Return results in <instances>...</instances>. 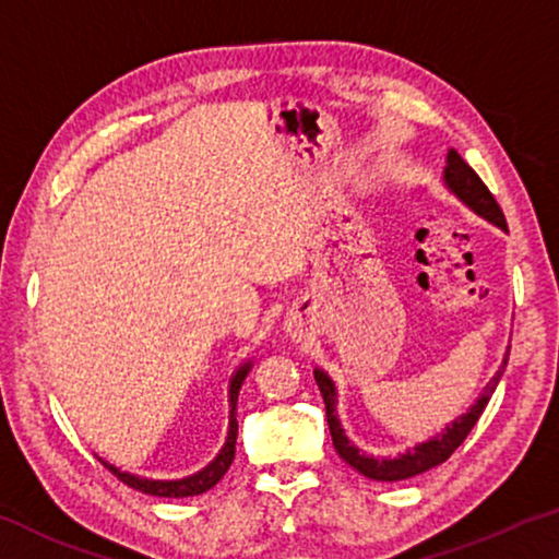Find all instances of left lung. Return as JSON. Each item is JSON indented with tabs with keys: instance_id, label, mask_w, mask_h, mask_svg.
<instances>
[{
	"instance_id": "1",
	"label": "left lung",
	"mask_w": 559,
	"mask_h": 559,
	"mask_svg": "<svg viewBox=\"0 0 559 559\" xmlns=\"http://www.w3.org/2000/svg\"><path fill=\"white\" fill-rule=\"evenodd\" d=\"M445 185L451 187V190L459 194V198L466 202L471 210L489 219V223L499 225L501 230H507L504 212H501L499 202L493 200L489 187L481 182V177H478L476 171L461 159V154L453 152V148L448 152ZM507 359H509V352L504 357V365L499 367V372L493 374V380L486 384L484 395L478 397V403L471 407L466 415H461L459 420H453V426H448L438 438L428 440V443H420L418 448H413V451L397 455V459H374V455L361 453L357 445L349 443L347 436H344L342 426H340V418H336V413H334L336 411L334 384L324 372H321V369H317L313 377H317L321 397H324L326 423H329V430H332V440H334L336 453H340L342 459L349 463V466H355L361 476L374 478V481H403V478H413V476L426 474V471L440 466V463L451 459V455L455 453V448H459L463 440H466V436L471 433V430H474L478 418H481L486 403H489V397L493 395V390H497L501 374H504Z\"/></svg>"
}]
</instances>
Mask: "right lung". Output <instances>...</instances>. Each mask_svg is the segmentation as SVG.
Returning <instances> with one entry per match:
<instances>
[{
    "instance_id": "obj_1",
    "label": "right lung",
    "mask_w": 559,
    "mask_h": 559,
    "mask_svg": "<svg viewBox=\"0 0 559 559\" xmlns=\"http://www.w3.org/2000/svg\"><path fill=\"white\" fill-rule=\"evenodd\" d=\"M248 374V365L238 369V374L233 377L230 382V430H227V440H225V448L219 451V455L215 461L210 463L207 468H202L200 474L194 476H187V478H179V481H148V478H139V476H131V474H123L111 463L100 461L104 466L111 471V474L123 481L126 486H131V489L136 491H144V493H152V497H167V499H185V497H198V493L210 491L212 486H215L219 478L227 474V468H230V463L235 459V438H238V418H235V403H238V392H240V384L246 380Z\"/></svg>"
}]
</instances>
